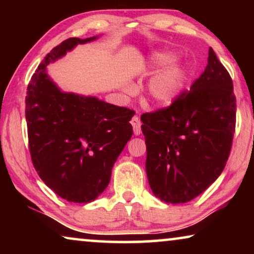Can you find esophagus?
Instances as JSON below:
<instances>
[{
    "label": "esophagus",
    "mask_w": 254,
    "mask_h": 254,
    "mask_svg": "<svg viewBox=\"0 0 254 254\" xmlns=\"http://www.w3.org/2000/svg\"><path fill=\"white\" fill-rule=\"evenodd\" d=\"M131 126H133V130H134V134L135 135H140L141 134V121H140V118L138 117H133V119L130 121Z\"/></svg>",
    "instance_id": "esophagus-1"
}]
</instances>
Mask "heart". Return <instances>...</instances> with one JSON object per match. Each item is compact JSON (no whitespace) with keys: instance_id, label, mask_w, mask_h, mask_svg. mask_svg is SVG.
<instances>
[{"instance_id":"obj_1","label":"heart","mask_w":254,"mask_h":254,"mask_svg":"<svg viewBox=\"0 0 254 254\" xmlns=\"http://www.w3.org/2000/svg\"><path fill=\"white\" fill-rule=\"evenodd\" d=\"M175 60L176 55L171 52L155 54L150 61V70L155 71L164 68ZM185 81V69L179 64L170 65L150 79L148 85L149 98L156 105H170L180 96Z\"/></svg>"}]
</instances>
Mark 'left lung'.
<instances>
[{"instance_id": "8db88e82", "label": "left lung", "mask_w": 254, "mask_h": 254, "mask_svg": "<svg viewBox=\"0 0 254 254\" xmlns=\"http://www.w3.org/2000/svg\"><path fill=\"white\" fill-rule=\"evenodd\" d=\"M208 64L190 91L169 107L141 116L145 171L152 193L185 203L218 178L230 155L236 97L227 69L209 48Z\"/></svg>"}]
</instances>
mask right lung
I'll return each mask as SVG.
<instances>
[{"label":"right lung","instance_id":"add662e5","mask_svg":"<svg viewBox=\"0 0 254 254\" xmlns=\"http://www.w3.org/2000/svg\"><path fill=\"white\" fill-rule=\"evenodd\" d=\"M98 37L69 38L48 53L27 86L30 154L41 180L62 199L88 203L104 192L114 163L133 135L134 111L92 96L62 91L47 75L51 62Z\"/></svg>","mask_w":254,"mask_h":254}]
</instances>
